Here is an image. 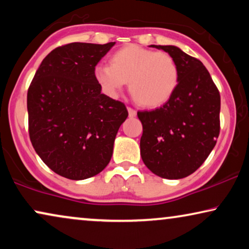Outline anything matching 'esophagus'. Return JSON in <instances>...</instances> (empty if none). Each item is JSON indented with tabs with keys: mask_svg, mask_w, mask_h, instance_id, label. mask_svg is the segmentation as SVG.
Instances as JSON below:
<instances>
[{
	"mask_svg": "<svg viewBox=\"0 0 249 249\" xmlns=\"http://www.w3.org/2000/svg\"><path fill=\"white\" fill-rule=\"evenodd\" d=\"M128 113L130 118H135L136 115H137V111L134 110V108H131V107H128Z\"/></svg>",
	"mask_w": 249,
	"mask_h": 249,
	"instance_id": "esophagus-1",
	"label": "esophagus"
}]
</instances>
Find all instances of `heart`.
<instances>
[{
    "mask_svg": "<svg viewBox=\"0 0 249 249\" xmlns=\"http://www.w3.org/2000/svg\"><path fill=\"white\" fill-rule=\"evenodd\" d=\"M94 77L102 90L115 97L129 81L130 93L139 104L158 107L175 94L179 68L168 53L155 52L136 44L115 51L110 64H98Z\"/></svg>",
    "mask_w": 249,
    "mask_h": 249,
    "instance_id": "heart-1",
    "label": "heart"
}]
</instances>
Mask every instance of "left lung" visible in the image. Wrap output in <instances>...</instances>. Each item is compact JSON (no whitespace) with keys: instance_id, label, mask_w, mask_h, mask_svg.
<instances>
[{"instance_id":"1","label":"left lung","mask_w":249,"mask_h":249,"mask_svg":"<svg viewBox=\"0 0 249 249\" xmlns=\"http://www.w3.org/2000/svg\"><path fill=\"white\" fill-rule=\"evenodd\" d=\"M178 64L179 81L160 108L139 111L141 155L154 175L181 179L195 172L212 152L220 134V93L199 60L173 45H153Z\"/></svg>"}]
</instances>
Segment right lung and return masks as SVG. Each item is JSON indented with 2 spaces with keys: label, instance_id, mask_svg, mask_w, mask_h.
I'll return each mask as SVG.
<instances>
[{
  "label": "right lung",
  "instance_id": "add662e5",
  "mask_svg": "<svg viewBox=\"0 0 249 249\" xmlns=\"http://www.w3.org/2000/svg\"><path fill=\"white\" fill-rule=\"evenodd\" d=\"M114 42L70 43L42 61L27 94L30 142L57 175L84 180L103 171L119 128L122 102L102 94L94 69Z\"/></svg>",
  "mask_w": 249,
  "mask_h": 249
}]
</instances>
